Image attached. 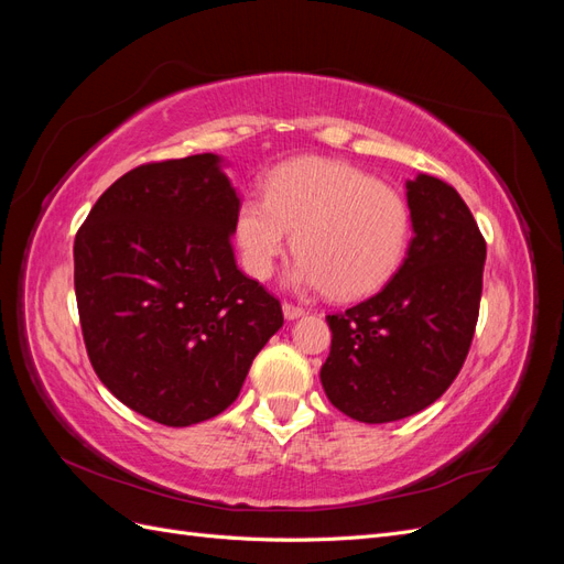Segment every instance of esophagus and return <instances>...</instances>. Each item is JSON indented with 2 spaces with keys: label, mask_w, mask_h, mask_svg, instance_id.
<instances>
[{
  "label": "esophagus",
  "mask_w": 564,
  "mask_h": 564,
  "mask_svg": "<svg viewBox=\"0 0 564 564\" xmlns=\"http://www.w3.org/2000/svg\"><path fill=\"white\" fill-rule=\"evenodd\" d=\"M282 313L286 319H299L303 315V308H299V305H292V303H284Z\"/></svg>",
  "instance_id": "esophagus-1"
}]
</instances>
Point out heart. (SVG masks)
<instances>
[{"label":"heart","mask_w":564,"mask_h":564,"mask_svg":"<svg viewBox=\"0 0 564 564\" xmlns=\"http://www.w3.org/2000/svg\"><path fill=\"white\" fill-rule=\"evenodd\" d=\"M265 197L237 204L232 237L242 268L268 280L294 240L299 289L352 301L377 294L406 253L412 216L395 187L348 162L296 158L265 178ZM295 237H291V232Z\"/></svg>","instance_id":"obj_1"}]
</instances>
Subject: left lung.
<instances>
[{
    "instance_id": "1",
    "label": "left lung",
    "mask_w": 564,
    "mask_h": 564,
    "mask_svg": "<svg viewBox=\"0 0 564 564\" xmlns=\"http://www.w3.org/2000/svg\"><path fill=\"white\" fill-rule=\"evenodd\" d=\"M404 187L414 237L400 270L377 296L327 317L319 381L338 412L362 423L431 406L464 367L480 311L487 245L466 202L429 174Z\"/></svg>"
}]
</instances>
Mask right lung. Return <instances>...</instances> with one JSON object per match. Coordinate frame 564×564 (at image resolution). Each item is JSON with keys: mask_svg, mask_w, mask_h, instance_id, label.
Here are the masks:
<instances>
[{"mask_svg": "<svg viewBox=\"0 0 564 564\" xmlns=\"http://www.w3.org/2000/svg\"><path fill=\"white\" fill-rule=\"evenodd\" d=\"M202 152L131 169L75 237V294L94 371L141 416L183 429L228 409L282 327L280 301L232 253L240 204Z\"/></svg>", "mask_w": 564, "mask_h": 564, "instance_id": "1", "label": "right lung"}]
</instances>
